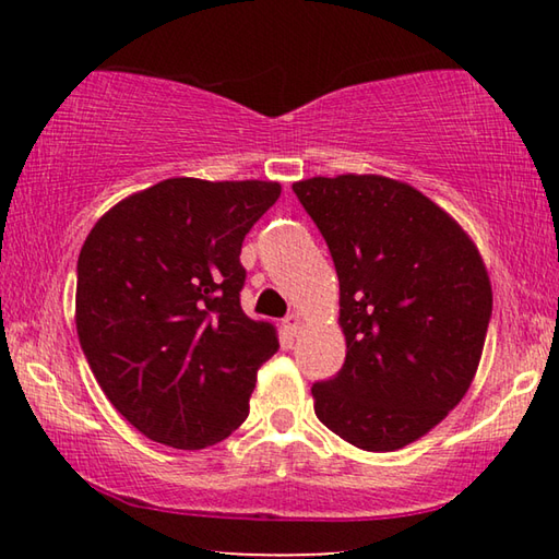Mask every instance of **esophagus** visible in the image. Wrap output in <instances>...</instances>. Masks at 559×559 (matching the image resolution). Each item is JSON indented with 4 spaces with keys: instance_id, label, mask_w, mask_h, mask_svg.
Here are the masks:
<instances>
[{
    "instance_id": "1",
    "label": "esophagus",
    "mask_w": 559,
    "mask_h": 559,
    "mask_svg": "<svg viewBox=\"0 0 559 559\" xmlns=\"http://www.w3.org/2000/svg\"><path fill=\"white\" fill-rule=\"evenodd\" d=\"M300 325H302V320H300V316H298V313H290V316L283 318V330H286V333H288L290 337L298 333Z\"/></svg>"
}]
</instances>
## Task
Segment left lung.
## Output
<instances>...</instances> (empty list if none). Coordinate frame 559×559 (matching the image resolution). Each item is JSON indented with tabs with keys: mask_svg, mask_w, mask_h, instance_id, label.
<instances>
[{
	"mask_svg": "<svg viewBox=\"0 0 559 559\" xmlns=\"http://www.w3.org/2000/svg\"><path fill=\"white\" fill-rule=\"evenodd\" d=\"M340 278L347 355L313 384L316 414L365 451L421 439L468 392L493 293L466 231L414 187L380 175L293 185Z\"/></svg>",
	"mask_w": 559,
	"mask_h": 559,
	"instance_id": "obj_1",
	"label": "left lung"
}]
</instances>
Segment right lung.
<instances>
[{"label":"right lung","instance_id":"1","mask_svg":"<svg viewBox=\"0 0 559 559\" xmlns=\"http://www.w3.org/2000/svg\"><path fill=\"white\" fill-rule=\"evenodd\" d=\"M278 182L175 177L122 200L79 257L75 328L100 390L147 439L206 449L249 416L276 330L241 310V243Z\"/></svg>","mask_w":559,"mask_h":559}]
</instances>
